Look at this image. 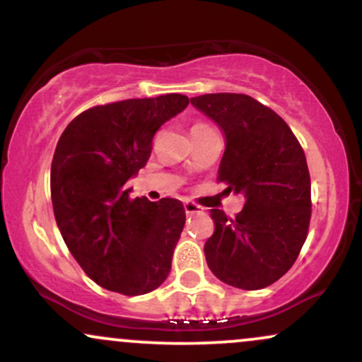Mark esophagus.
Returning <instances> with one entry per match:
<instances>
[{
	"instance_id": "1",
	"label": "esophagus",
	"mask_w": 362,
	"mask_h": 362,
	"mask_svg": "<svg viewBox=\"0 0 362 362\" xmlns=\"http://www.w3.org/2000/svg\"><path fill=\"white\" fill-rule=\"evenodd\" d=\"M184 209H185V214H199V213H202V207L201 206H197V204H194V202H185L184 204Z\"/></svg>"
}]
</instances>
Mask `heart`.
I'll use <instances>...</instances> for the list:
<instances>
[{
	"instance_id": "heart-1",
	"label": "heart",
	"mask_w": 362,
	"mask_h": 362,
	"mask_svg": "<svg viewBox=\"0 0 362 362\" xmlns=\"http://www.w3.org/2000/svg\"><path fill=\"white\" fill-rule=\"evenodd\" d=\"M204 126H206V124H195L194 127H204Z\"/></svg>"
}]
</instances>
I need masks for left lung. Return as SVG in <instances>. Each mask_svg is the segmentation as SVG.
<instances>
[{
	"label": "left lung",
	"mask_w": 362,
	"mask_h": 362,
	"mask_svg": "<svg viewBox=\"0 0 362 362\" xmlns=\"http://www.w3.org/2000/svg\"><path fill=\"white\" fill-rule=\"evenodd\" d=\"M190 103L224 132L218 180L245 197L235 219L211 209L214 233L204 245L207 265L233 288H267L289 271L308 233L305 153L288 124L248 95L207 93Z\"/></svg>",
	"instance_id": "1"
}]
</instances>
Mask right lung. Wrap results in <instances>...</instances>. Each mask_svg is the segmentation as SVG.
<instances>
[{
    "mask_svg": "<svg viewBox=\"0 0 362 362\" xmlns=\"http://www.w3.org/2000/svg\"><path fill=\"white\" fill-rule=\"evenodd\" d=\"M187 105L178 93L98 105L61 134L51 167L54 216L71 255L102 288L138 296L168 277L184 206L129 199L127 182L148 163L155 132Z\"/></svg>",
    "mask_w": 362,
    "mask_h": 362,
    "instance_id": "right-lung-1",
    "label": "right lung"
}]
</instances>
